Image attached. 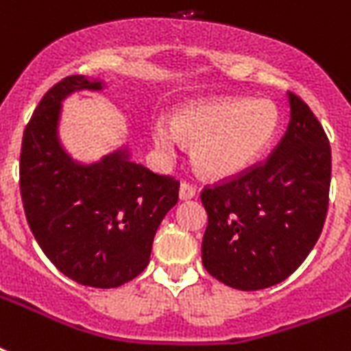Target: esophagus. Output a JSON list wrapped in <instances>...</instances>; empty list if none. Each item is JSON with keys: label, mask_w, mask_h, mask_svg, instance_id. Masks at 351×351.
<instances>
[{"label": "esophagus", "mask_w": 351, "mask_h": 351, "mask_svg": "<svg viewBox=\"0 0 351 351\" xmlns=\"http://www.w3.org/2000/svg\"><path fill=\"white\" fill-rule=\"evenodd\" d=\"M195 195H197L195 187H193L191 184H186V182H182L180 191H178V197H180V200H191V198H195Z\"/></svg>", "instance_id": "34e87169"}]
</instances>
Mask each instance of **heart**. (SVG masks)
<instances>
[{"label":"heart","mask_w":351,"mask_h":351,"mask_svg":"<svg viewBox=\"0 0 351 351\" xmlns=\"http://www.w3.org/2000/svg\"><path fill=\"white\" fill-rule=\"evenodd\" d=\"M277 129L278 112L269 101L222 98L182 107L173 123L156 120L151 140L167 162L178 158L182 142L195 143L197 169L209 178H228L255 164Z\"/></svg>","instance_id":"obj_1"}]
</instances>
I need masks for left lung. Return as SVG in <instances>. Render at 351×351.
<instances>
[{
	"label": "left lung",
	"mask_w": 351,
	"mask_h": 351,
	"mask_svg": "<svg viewBox=\"0 0 351 351\" xmlns=\"http://www.w3.org/2000/svg\"><path fill=\"white\" fill-rule=\"evenodd\" d=\"M288 129L271 156L200 195L208 211L202 264L230 288L256 291L286 280L326 220L330 142L299 96L288 93Z\"/></svg>",
	"instance_id": "left-lung-1"
}]
</instances>
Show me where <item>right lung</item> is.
Masks as SVG:
<instances>
[{
	"label": "right lung",
	"instance_id": "add662e5",
	"mask_svg": "<svg viewBox=\"0 0 351 351\" xmlns=\"http://www.w3.org/2000/svg\"><path fill=\"white\" fill-rule=\"evenodd\" d=\"M109 85L67 76L36 107L25 127L19 187L30 231L47 258L71 280L118 288L147 267L153 239L180 184L132 160L129 142L96 160H78L63 145V101Z\"/></svg>",
	"mask_w": 351,
	"mask_h": 351
}]
</instances>
